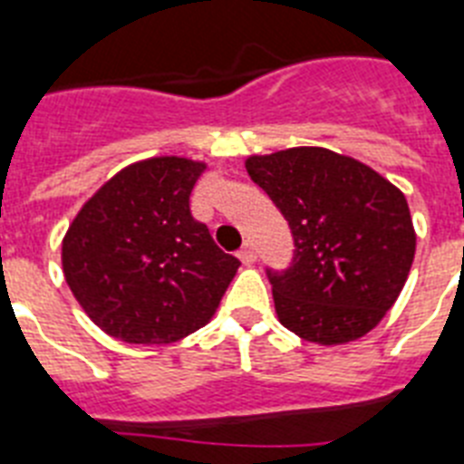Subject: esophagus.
I'll return each instance as SVG.
<instances>
[{
    "mask_svg": "<svg viewBox=\"0 0 464 464\" xmlns=\"http://www.w3.org/2000/svg\"><path fill=\"white\" fill-rule=\"evenodd\" d=\"M238 257H240V262H243V265H253V262L257 260V253H255L253 243H246V246L240 247Z\"/></svg>",
    "mask_w": 464,
    "mask_h": 464,
    "instance_id": "34e87169",
    "label": "esophagus"
}]
</instances>
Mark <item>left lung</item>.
<instances>
[{
	"label": "left lung",
	"mask_w": 464,
	"mask_h": 464,
	"mask_svg": "<svg viewBox=\"0 0 464 464\" xmlns=\"http://www.w3.org/2000/svg\"><path fill=\"white\" fill-rule=\"evenodd\" d=\"M246 168L289 221L296 246L289 267L267 269L279 323L324 346L373 330L417 250L402 192L366 163L320 147L250 156Z\"/></svg>",
	"instance_id": "left-lung-1"
}]
</instances>
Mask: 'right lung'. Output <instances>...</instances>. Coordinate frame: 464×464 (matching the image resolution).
<instances>
[{"mask_svg": "<svg viewBox=\"0 0 464 464\" xmlns=\"http://www.w3.org/2000/svg\"><path fill=\"white\" fill-rule=\"evenodd\" d=\"M204 163L159 156L112 175L69 226L62 269L86 315L127 344H170L209 323L240 267L189 211Z\"/></svg>", "mask_w": 464, "mask_h": 464, "instance_id": "add662e5", "label": "right lung"}]
</instances>
